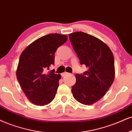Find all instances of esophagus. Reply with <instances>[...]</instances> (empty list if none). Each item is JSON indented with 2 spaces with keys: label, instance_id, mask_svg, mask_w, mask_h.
<instances>
[{
  "label": "esophagus",
  "instance_id": "1",
  "mask_svg": "<svg viewBox=\"0 0 132 132\" xmlns=\"http://www.w3.org/2000/svg\"><path fill=\"white\" fill-rule=\"evenodd\" d=\"M69 74L70 73H67V72H64V73H62V76H64L65 75H69Z\"/></svg>",
  "mask_w": 132,
  "mask_h": 132
}]
</instances>
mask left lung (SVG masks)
<instances>
[{
	"mask_svg": "<svg viewBox=\"0 0 132 132\" xmlns=\"http://www.w3.org/2000/svg\"><path fill=\"white\" fill-rule=\"evenodd\" d=\"M69 36L81 65L88 69L83 74L75 75L71 92L79 103L92 105L105 95L114 81L113 53L105 43L89 34L76 32Z\"/></svg>",
	"mask_w": 132,
	"mask_h": 132,
	"instance_id": "left-lung-1",
	"label": "left lung"
}]
</instances>
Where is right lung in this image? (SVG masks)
I'll list each match as a JSON object with an SVG mask.
<instances>
[{"label":"right lung","instance_id":"obj_1","mask_svg":"<svg viewBox=\"0 0 132 132\" xmlns=\"http://www.w3.org/2000/svg\"><path fill=\"white\" fill-rule=\"evenodd\" d=\"M67 36L51 34L40 37L21 53L16 77L21 89L32 103L44 106L54 98L61 76L47 72L54 65V53L67 40Z\"/></svg>","mask_w":132,"mask_h":132}]
</instances>
